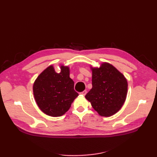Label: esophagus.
Here are the masks:
<instances>
[{"label": "esophagus", "instance_id": "esophagus-1", "mask_svg": "<svg viewBox=\"0 0 157 157\" xmlns=\"http://www.w3.org/2000/svg\"><path fill=\"white\" fill-rule=\"evenodd\" d=\"M86 93H87L86 90H84V91H82V92H80V95H82V96H85V95L86 94Z\"/></svg>", "mask_w": 157, "mask_h": 157}]
</instances>
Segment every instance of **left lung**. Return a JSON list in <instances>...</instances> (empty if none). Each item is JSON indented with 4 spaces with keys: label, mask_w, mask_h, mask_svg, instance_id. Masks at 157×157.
Returning a JSON list of instances; mask_svg holds the SVG:
<instances>
[{
    "label": "left lung",
    "mask_w": 157,
    "mask_h": 157,
    "mask_svg": "<svg viewBox=\"0 0 157 157\" xmlns=\"http://www.w3.org/2000/svg\"><path fill=\"white\" fill-rule=\"evenodd\" d=\"M92 88L85 96L95 111L102 117L115 115L124 104L128 92L127 80L109 63L91 67Z\"/></svg>",
    "instance_id": "obj_1"
}]
</instances>
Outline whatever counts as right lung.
<instances>
[{
	"label": "right lung",
	"instance_id": "right-lung-1",
	"mask_svg": "<svg viewBox=\"0 0 157 157\" xmlns=\"http://www.w3.org/2000/svg\"><path fill=\"white\" fill-rule=\"evenodd\" d=\"M61 72L50 65L39 75L33 84V94L40 110L47 115L60 117L67 112L78 96L68 66H60Z\"/></svg>",
	"mask_w": 157,
	"mask_h": 157
}]
</instances>
